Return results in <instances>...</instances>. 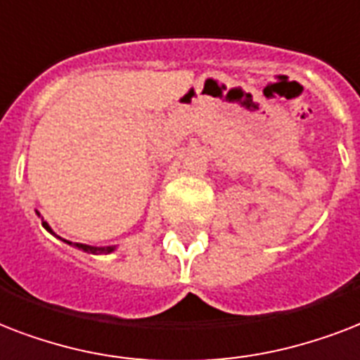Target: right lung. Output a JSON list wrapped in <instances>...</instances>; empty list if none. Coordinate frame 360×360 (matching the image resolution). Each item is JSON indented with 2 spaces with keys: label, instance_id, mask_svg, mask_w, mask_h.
<instances>
[{
  "label": "right lung",
  "instance_id": "right-lung-1",
  "mask_svg": "<svg viewBox=\"0 0 360 360\" xmlns=\"http://www.w3.org/2000/svg\"><path fill=\"white\" fill-rule=\"evenodd\" d=\"M37 214H39V212H37ZM43 227L46 231H49L50 235H54V231L50 229V225L46 224V221H43ZM58 238H60V236H58ZM61 240H63V238H61ZM63 242H67V240H63ZM67 244H71V242H67ZM73 246L79 248V250H82V252H86V253H94V255H99V253H110V252H114V250H116V246L96 248V246H88V244H79V242H77V244H73Z\"/></svg>",
  "mask_w": 360,
  "mask_h": 360
}]
</instances>
